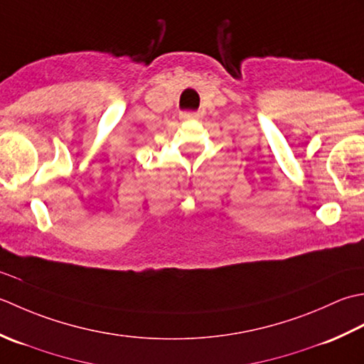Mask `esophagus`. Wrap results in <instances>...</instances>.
Returning a JSON list of instances; mask_svg holds the SVG:
<instances>
[{
  "label": "esophagus",
  "instance_id": "esophagus-1",
  "mask_svg": "<svg viewBox=\"0 0 364 364\" xmlns=\"http://www.w3.org/2000/svg\"><path fill=\"white\" fill-rule=\"evenodd\" d=\"M181 117H182L183 121H187V119H196L198 114H196V113H188V111H185V113L181 114Z\"/></svg>",
  "mask_w": 364,
  "mask_h": 364
}]
</instances>
